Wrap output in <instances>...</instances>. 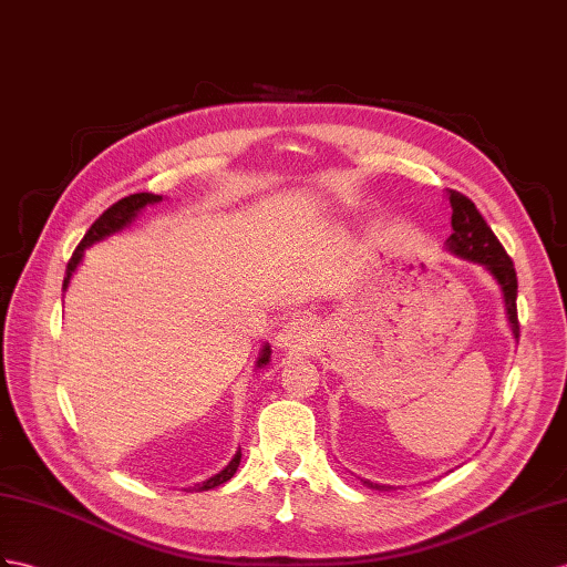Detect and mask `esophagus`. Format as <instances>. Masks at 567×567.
<instances>
[{"instance_id": "34e87169", "label": "esophagus", "mask_w": 567, "mask_h": 567, "mask_svg": "<svg viewBox=\"0 0 567 567\" xmlns=\"http://www.w3.org/2000/svg\"><path fill=\"white\" fill-rule=\"evenodd\" d=\"M318 338H321V330H318V323L313 318L295 316L292 321H287L282 326L278 336V347L292 352H307L318 344Z\"/></svg>"}]
</instances>
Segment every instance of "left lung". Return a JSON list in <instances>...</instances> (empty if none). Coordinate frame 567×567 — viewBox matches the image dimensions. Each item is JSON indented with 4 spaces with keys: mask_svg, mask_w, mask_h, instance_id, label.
<instances>
[{
    "mask_svg": "<svg viewBox=\"0 0 567 567\" xmlns=\"http://www.w3.org/2000/svg\"><path fill=\"white\" fill-rule=\"evenodd\" d=\"M447 198H450V208H453V235L447 237L445 249L460 258L482 264L493 275V280L501 285L507 323H511V328H513V336L519 338L517 272H515L511 256L505 254L503 244L498 241L496 235H493V229L486 225L482 213L476 210V206L467 196L450 188ZM364 484L369 488H379V491L390 488V486L373 484V482H369V478H364Z\"/></svg>",
    "mask_w": 567,
    "mask_h": 567,
    "instance_id": "8db88e82",
    "label": "left lung"
}]
</instances>
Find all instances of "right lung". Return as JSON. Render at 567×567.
Instances as JSON below:
<instances>
[{"label": "right lung", "mask_w": 567, "mask_h": 567, "mask_svg": "<svg viewBox=\"0 0 567 567\" xmlns=\"http://www.w3.org/2000/svg\"><path fill=\"white\" fill-rule=\"evenodd\" d=\"M157 200H163V196H155V194H132V196H126V198L117 200V203H114V206H110L103 215H100L97 220L91 225V229L85 231V237L81 239V244L76 246L74 256H71V260H69L66 278H64V285H62L64 292H66L69 282H71V275L76 272L79 264L83 260V251L89 249V246L107 239L110 235H117V231H122L124 227H128V225H132V223L136 220L138 213H141L145 206H153V203H157ZM268 361H270V344H264V350H260V357H258V361H256V367H258V369L266 367ZM239 460H241V450H237V455L229 460V464H227L225 470L213 474L210 478H206V482L194 484V486H188V488H184V491H210V488H215V486H220V484L229 482V478L235 476V472H237V467H239Z\"/></svg>", "instance_id": "1"}]
</instances>
